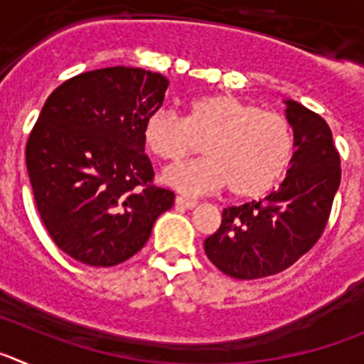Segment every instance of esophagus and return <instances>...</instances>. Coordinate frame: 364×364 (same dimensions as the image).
I'll use <instances>...</instances> for the list:
<instances>
[{"instance_id":"esophagus-1","label":"esophagus","mask_w":364,"mask_h":364,"mask_svg":"<svg viewBox=\"0 0 364 364\" xmlns=\"http://www.w3.org/2000/svg\"><path fill=\"white\" fill-rule=\"evenodd\" d=\"M175 204L178 205V208H186V210H193V208L197 205V202H195V200H189V198H184V197H176V198H175Z\"/></svg>"}]
</instances>
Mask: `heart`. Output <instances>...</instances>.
<instances>
[{
	"label": "heart",
	"mask_w": 364,
	"mask_h": 364,
	"mask_svg": "<svg viewBox=\"0 0 364 364\" xmlns=\"http://www.w3.org/2000/svg\"><path fill=\"white\" fill-rule=\"evenodd\" d=\"M144 144L160 160L184 159L202 144L204 160L176 164L162 182L184 195H205L228 186L237 198H259L281 182L294 159L290 122L233 95H208L189 104L186 118L160 107L146 118Z\"/></svg>",
	"instance_id": "b5f03b06"
}]
</instances>
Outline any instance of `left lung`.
<instances>
[{
  "label": "left lung",
  "mask_w": 364,
  "mask_h": 364,
  "mask_svg": "<svg viewBox=\"0 0 364 364\" xmlns=\"http://www.w3.org/2000/svg\"><path fill=\"white\" fill-rule=\"evenodd\" d=\"M295 136L288 175L262 200L231 205L204 240L208 259L233 279L252 281L290 268L326 228L341 184V159L326 122L294 100H284Z\"/></svg>",
  "instance_id": "left-lung-1"
}]
</instances>
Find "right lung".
Segmentation results:
<instances>
[{
  "mask_svg": "<svg viewBox=\"0 0 364 364\" xmlns=\"http://www.w3.org/2000/svg\"><path fill=\"white\" fill-rule=\"evenodd\" d=\"M166 76L107 67L47 98L25 160L38 213L56 246L87 266H117L146 246L175 193L153 186L144 124L162 107Z\"/></svg>",
  "mask_w": 364,
  "mask_h": 364,
  "instance_id": "right-lung-1",
  "label": "right lung"
}]
</instances>
